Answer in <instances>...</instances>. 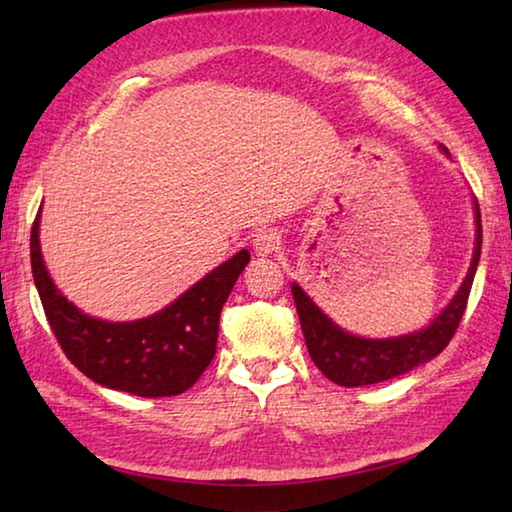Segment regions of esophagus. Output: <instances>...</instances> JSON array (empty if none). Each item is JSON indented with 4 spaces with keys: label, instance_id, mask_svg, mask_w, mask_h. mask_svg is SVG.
Listing matches in <instances>:
<instances>
[{
    "label": "esophagus",
    "instance_id": "esophagus-1",
    "mask_svg": "<svg viewBox=\"0 0 512 512\" xmlns=\"http://www.w3.org/2000/svg\"><path fill=\"white\" fill-rule=\"evenodd\" d=\"M281 245V236L272 229H265V231H258L256 238H254V251L258 256H270L274 254L276 249Z\"/></svg>",
    "mask_w": 512,
    "mask_h": 512
}]
</instances>
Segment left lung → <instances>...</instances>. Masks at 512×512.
Wrapping results in <instances>:
<instances>
[{"mask_svg":"<svg viewBox=\"0 0 512 512\" xmlns=\"http://www.w3.org/2000/svg\"><path fill=\"white\" fill-rule=\"evenodd\" d=\"M445 149V147H442ZM447 152V149H445ZM476 206V247L472 267L465 276L463 286L451 299V304L442 311L426 329L401 335L390 340H365L356 338L340 326H335L320 308H317L306 292L297 283H292V297L299 313L301 331H304L306 349L311 354L313 363L320 367L326 379L345 385V388H358V385H372L388 379H395L399 374H406L413 367L426 363L445 349L458 329L463 313L467 308L469 290H472L476 265L481 258V211Z\"/></svg>","mask_w":512,"mask_h":512,"instance_id":"1","label":"left lung"}]
</instances>
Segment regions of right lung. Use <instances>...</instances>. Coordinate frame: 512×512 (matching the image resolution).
Instances as JSON below:
<instances>
[{
    "label": "right lung",
    "mask_w": 512,
    "mask_h": 512,
    "mask_svg": "<svg viewBox=\"0 0 512 512\" xmlns=\"http://www.w3.org/2000/svg\"><path fill=\"white\" fill-rule=\"evenodd\" d=\"M31 226V272L47 322L67 360L99 385L136 397H174L195 385L215 356L224 301L249 263L242 249L206 274L161 313L136 322H106L70 304L47 274Z\"/></svg>",
    "instance_id": "1"
}]
</instances>
